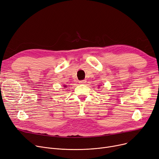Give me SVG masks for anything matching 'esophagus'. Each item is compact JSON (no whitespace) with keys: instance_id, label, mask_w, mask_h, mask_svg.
I'll return each mask as SVG.
<instances>
[{"instance_id":"34e87169","label":"esophagus","mask_w":159,"mask_h":159,"mask_svg":"<svg viewBox=\"0 0 159 159\" xmlns=\"http://www.w3.org/2000/svg\"><path fill=\"white\" fill-rule=\"evenodd\" d=\"M86 82V80H82L79 81V84H85Z\"/></svg>"}]
</instances>
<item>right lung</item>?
<instances>
[{
  "label": "right lung",
  "mask_w": 159,
  "mask_h": 159,
  "mask_svg": "<svg viewBox=\"0 0 159 159\" xmlns=\"http://www.w3.org/2000/svg\"><path fill=\"white\" fill-rule=\"evenodd\" d=\"M64 87H65V88H66V86H64Z\"/></svg>",
  "instance_id": "1"
}]
</instances>
